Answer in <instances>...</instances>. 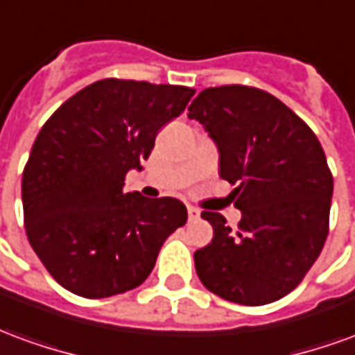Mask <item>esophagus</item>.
Wrapping results in <instances>:
<instances>
[{"label":"esophagus","mask_w":355,"mask_h":355,"mask_svg":"<svg viewBox=\"0 0 355 355\" xmlns=\"http://www.w3.org/2000/svg\"><path fill=\"white\" fill-rule=\"evenodd\" d=\"M201 215V211L198 207H193V205H188V216H190V220H198Z\"/></svg>","instance_id":"1"}]
</instances>
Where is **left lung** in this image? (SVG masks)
<instances>
[{"label": "left lung", "instance_id": "obj_1", "mask_svg": "<svg viewBox=\"0 0 355 355\" xmlns=\"http://www.w3.org/2000/svg\"><path fill=\"white\" fill-rule=\"evenodd\" d=\"M218 148L238 228L203 211L213 239L193 253L211 293L245 306L279 300L304 279L329 234L333 175L313 131L274 94L245 85L201 91L188 108Z\"/></svg>", "mask_w": 355, "mask_h": 355}]
</instances>
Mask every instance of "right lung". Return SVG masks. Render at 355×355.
Returning <instances> with one entry per match:
<instances>
[{
  "label": "right lung",
  "instance_id": "obj_1",
  "mask_svg": "<svg viewBox=\"0 0 355 355\" xmlns=\"http://www.w3.org/2000/svg\"><path fill=\"white\" fill-rule=\"evenodd\" d=\"M193 89L148 81H94L45 121L22 173L30 245L73 295L104 298L139 287L163 241L184 226L182 201L125 192L163 125Z\"/></svg>",
  "mask_w": 355,
  "mask_h": 355
}]
</instances>
